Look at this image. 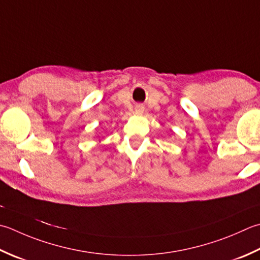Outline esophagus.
Wrapping results in <instances>:
<instances>
[{"instance_id":"esophagus-1","label":"esophagus","mask_w":260,"mask_h":260,"mask_svg":"<svg viewBox=\"0 0 260 260\" xmlns=\"http://www.w3.org/2000/svg\"><path fill=\"white\" fill-rule=\"evenodd\" d=\"M137 111H143V106H136Z\"/></svg>"}]
</instances>
